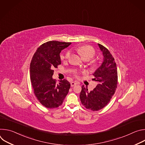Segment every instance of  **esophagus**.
<instances>
[{
	"label": "esophagus",
	"instance_id": "obj_1",
	"mask_svg": "<svg viewBox=\"0 0 145 145\" xmlns=\"http://www.w3.org/2000/svg\"><path fill=\"white\" fill-rule=\"evenodd\" d=\"M76 84H77V82H71V87H73V86H76Z\"/></svg>",
	"mask_w": 145,
	"mask_h": 145
}]
</instances>
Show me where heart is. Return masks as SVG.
Returning <instances> with one entry per match:
<instances>
[{"instance_id": "heart-1", "label": "heart", "mask_w": 145, "mask_h": 145, "mask_svg": "<svg viewBox=\"0 0 145 145\" xmlns=\"http://www.w3.org/2000/svg\"><path fill=\"white\" fill-rule=\"evenodd\" d=\"M77 53L80 54V56L82 58L85 60H88V61L92 58L96 54V52L95 49L92 46L89 45L81 46L77 49ZM70 56H71V52H68L65 56V58H69ZM96 65V64L95 61L92 62L91 66L92 67H95ZM75 74H76V72L75 73Z\"/></svg>"}]
</instances>
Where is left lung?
<instances>
[{
    "mask_svg": "<svg viewBox=\"0 0 145 145\" xmlns=\"http://www.w3.org/2000/svg\"><path fill=\"white\" fill-rule=\"evenodd\" d=\"M98 45L104 58L100 67L93 74L95 78L92 80L97 84L90 92L82 86L80 95L82 105L93 111L100 110L108 105L118 85V71L114 58L106 48L99 44Z\"/></svg>",
    "mask_w": 145,
    "mask_h": 145,
    "instance_id": "8db88e82",
    "label": "left lung"
}]
</instances>
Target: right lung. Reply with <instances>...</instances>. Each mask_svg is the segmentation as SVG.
<instances>
[{"mask_svg":"<svg viewBox=\"0 0 145 145\" xmlns=\"http://www.w3.org/2000/svg\"><path fill=\"white\" fill-rule=\"evenodd\" d=\"M71 42L50 40L41 45L31 59L30 76L34 93L38 101L46 108H54L62 105L71 84L67 80L57 83L52 78L54 68L61 63L59 54Z\"/></svg>","mask_w":145,"mask_h":145,"instance_id":"obj_1","label":"right lung"}]
</instances>
